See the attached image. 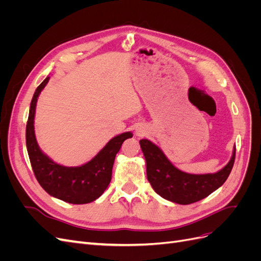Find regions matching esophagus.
Masks as SVG:
<instances>
[{
	"label": "esophagus",
	"instance_id": "34e87169",
	"mask_svg": "<svg viewBox=\"0 0 261 261\" xmlns=\"http://www.w3.org/2000/svg\"><path fill=\"white\" fill-rule=\"evenodd\" d=\"M145 130L144 129H141V128H138L137 130H136V136H138V137H143L144 135H145Z\"/></svg>",
	"mask_w": 261,
	"mask_h": 261
}]
</instances>
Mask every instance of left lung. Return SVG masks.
<instances>
[{
  "label": "left lung",
  "instance_id": "8db88e82",
  "mask_svg": "<svg viewBox=\"0 0 261 261\" xmlns=\"http://www.w3.org/2000/svg\"><path fill=\"white\" fill-rule=\"evenodd\" d=\"M143 150L147 178L154 192L162 198L179 204H189L206 198L222 186L232 171L235 148L231 160L225 167L213 174H188L173 165L162 150L148 139L139 141Z\"/></svg>",
  "mask_w": 261,
  "mask_h": 261
}]
</instances>
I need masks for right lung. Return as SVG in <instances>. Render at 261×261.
I'll return each instance as SVG.
<instances>
[{
    "label": "right lung",
    "mask_w": 261,
    "mask_h": 261,
    "mask_svg": "<svg viewBox=\"0 0 261 261\" xmlns=\"http://www.w3.org/2000/svg\"><path fill=\"white\" fill-rule=\"evenodd\" d=\"M50 77L38 86L30 103L26 126V146L29 160L39 184L49 195L65 202L83 204L94 201L105 193L112 178V169L116 153L124 140L132 138L126 132L112 138L98 154L81 167H63L45 155L38 146L35 135V112L39 94Z\"/></svg>",
    "instance_id": "obj_1"
}]
</instances>
